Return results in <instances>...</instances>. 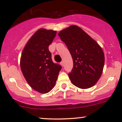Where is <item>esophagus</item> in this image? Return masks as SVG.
Masks as SVG:
<instances>
[{
  "label": "esophagus",
  "mask_w": 122,
  "mask_h": 122,
  "mask_svg": "<svg viewBox=\"0 0 122 122\" xmlns=\"http://www.w3.org/2000/svg\"><path fill=\"white\" fill-rule=\"evenodd\" d=\"M60 64H61V65L62 66L64 65V62H63V61H61V62H60Z\"/></svg>",
  "instance_id": "obj_1"
}]
</instances>
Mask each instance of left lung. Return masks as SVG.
<instances>
[{
	"mask_svg": "<svg viewBox=\"0 0 122 122\" xmlns=\"http://www.w3.org/2000/svg\"><path fill=\"white\" fill-rule=\"evenodd\" d=\"M58 36L66 45L73 60L68 76L77 87L87 89L100 79L104 65L102 47L80 27L72 25L61 30Z\"/></svg>",
	"mask_w": 122,
	"mask_h": 122,
	"instance_id": "left-lung-1",
	"label": "left lung"
}]
</instances>
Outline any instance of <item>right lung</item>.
<instances>
[{
	"instance_id": "1",
	"label": "right lung",
	"mask_w": 122,
	"mask_h": 122,
	"mask_svg": "<svg viewBox=\"0 0 122 122\" xmlns=\"http://www.w3.org/2000/svg\"><path fill=\"white\" fill-rule=\"evenodd\" d=\"M56 31L41 29L27 42L20 58V68L29 85L40 93H47L56 84L62 66L53 62L49 50Z\"/></svg>"
}]
</instances>
